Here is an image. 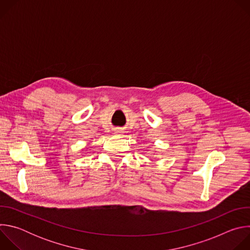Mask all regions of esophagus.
<instances>
[{
  "label": "esophagus",
  "instance_id": "obj_1",
  "mask_svg": "<svg viewBox=\"0 0 250 250\" xmlns=\"http://www.w3.org/2000/svg\"><path fill=\"white\" fill-rule=\"evenodd\" d=\"M116 133H117V134H120L121 131H120V130H116Z\"/></svg>",
  "mask_w": 250,
  "mask_h": 250
}]
</instances>
